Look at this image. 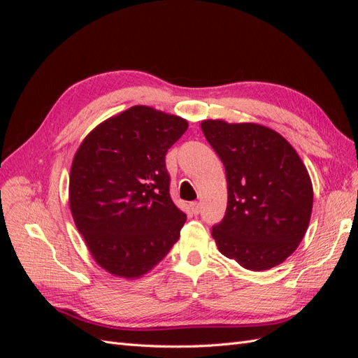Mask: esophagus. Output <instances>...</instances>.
I'll use <instances>...</instances> for the list:
<instances>
[{
    "label": "esophagus",
    "mask_w": 358,
    "mask_h": 358,
    "mask_svg": "<svg viewBox=\"0 0 358 358\" xmlns=\"http://www.w3.org/2000/svg\"><path fill=\"white\" fill-rule=\"evenodd\" d=\"M189 208H191V212H192L194 215H199V213H200V209H201V204H200L199 201H192V203L189 204Z\"/></svg>",
    "instance_id": "1"
}]
</instances>
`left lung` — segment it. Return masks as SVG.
<instances>
[{
	"instance_id": "8db88e82",
	"label": "left lung",
	"mask_w": 358,
	"mask_h": 358,
	"mask_svg": "<svg viewBox=\"0 0 358 358\" xmlns=\"http://www.w3.org/2000/svg\"><path fill=\"white\" fill-rule=\"evenodd\" d=\"M225 167L229 201L212 227L220 252L248 270L272 268L296 251L313 203L308 170L287 140L258 124L203 121Z\"/></svg>"
}]
</instances>
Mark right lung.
Masks as SVG:
<instances>
[{
    "mask_svg": "<svg viewBox=\"0 0 358 358\" xmlns=\"http://www.w3.org/2000/svg\"><path fill=\"white\" fill-rule=\"evenodd\" d=\"M188 122L148 106L107 119L86 136L70 171V209L94 259L138 278L179 239L187 215L170 197L167 150Z\"/></svg>",
    "mask_w": 358,
    "mask_h": 358,
    "instance_id": "add662e5",
    "label": "right lung"
}]
</instances>
